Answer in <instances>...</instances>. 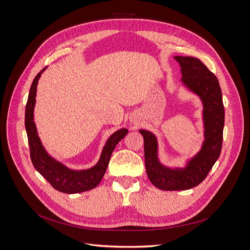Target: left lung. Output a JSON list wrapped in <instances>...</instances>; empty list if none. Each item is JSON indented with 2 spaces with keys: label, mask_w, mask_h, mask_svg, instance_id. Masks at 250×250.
<instances>
[{
  "label": "left lung",
  "mask_w": 250,
  "mask_h": 250,
  "mask_svg": "<svg viewBox=\"0 0 250 250\" xmlns=\"http://www.w3.org/2000/svg\"><path fill=\"white\" fill-rule=\"evenodd\" d=\"M182 83L196 93L204 104L205 141L196 156L184 168L171 169L158 159V141L147 130H139L145 140L146 170L148 179L162 190H186L203 182L220 157L223 144L225 110L219 80L199 59L176 56Z\"/></svg>",
  "instance_id": "left-lung-1"
}]
</instances>
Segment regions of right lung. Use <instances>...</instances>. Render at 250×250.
Wrapping results in <instances>:
<instances>
[{
    "label": "right lung",
    "mask_w": 250,
    "mask_h": 250,
    "mask_svg": "<svg viewBox=\"0 0 250 250\" xmlns=\"http://www.w3.org/2000/svg\"><path fill=\"white\" fill-rule=\"evenodd\" d=\"M44 70L45 68H43L33 79L25 108V129L27 132L31 162L35 170L58 191L69 194L87 191V190L97 187L102 181L105 170L108 168L112 152L118 142L126 136L128 130L125 128L120 129L109 137L103 148L100 161L90 169L74 171L68 169L60 162L51 158L42 145L33 121L37 86L39 79Z\"/></svg>",
    "instance_id": "1"
}]
</instances>
